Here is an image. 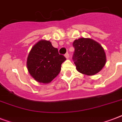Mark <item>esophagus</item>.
I'll return each instance as SVG.
<instances>
[{
	"label": "esophagus",
	"instance_id": "obj_1",
	"mask_svg": "<svg viewBox=\"0 0 122 122\" xmlns=\"http://www.w3.org/2000/svg\"><path fill=\"white\" fill-rule=\"evenodd\" d=\"M65 57L66 58V59H68V58H69V54L68 53H66L65 55Z\"/></svg>",
	"mask_w": 122,
	"mask_h": 122
}]
</instances>
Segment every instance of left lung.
I'll list each match as a JSON object with an SVG mask.
<instances>
[{
	"label": "left lung",
	"mask_w": 122,
	"mask_h": 122,
	"mask_svg": "<svg viewBox=\"0 0 122 122\" xmlns=\"http://www.w3.org/2000/svg\"><path fill=\"white\" fill-rule=\"evenodd\" d=\"M73 46L75 48L73 59L78 72L92 76L104 66L106 54L98 42L89 38H80L75 40Z\"/></svg>",
	"instance_id": "obj_1"
}]
</instances>
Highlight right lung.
<instances>
[{
    "label": "right lung",
    "mask_w": 122,
    "mask_h": 122,
    "mask_svg": "<svg viewBox=\"0 0 122 122\" xmlns=\"http://www.w3.org/2000/svg\"><path fill=\"white\" fill-rule=\"evenodd\" d=\"M66 57L60 55L57 48L49 41L41 40L32 47L28 56V72L39 83H49L61 71V64Z\"/></svg>",
    "instance_id": "1"
}]
</instances>
